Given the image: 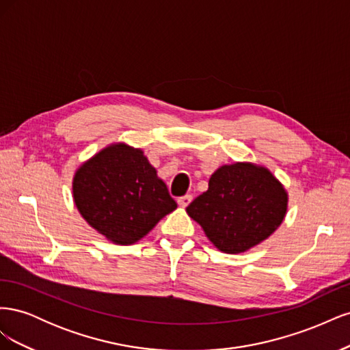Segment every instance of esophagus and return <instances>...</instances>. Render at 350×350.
Here are the masks:
<instances>
[{
    "instance_id": "34e87169",
    "label": "esophagus",
    "mask_w": 350,
    "mask_h": 350,
    "mask_svg": "<svg viewBox=\"0 0 350 350\" xmlns=\"http://www.w3.org/2000/svg\"><path fill=\"white\" fill-rule=\"evenodd\" d=\"M191 201H193V196L191 194H187L184 197H179L178 198V204L181 206V207H187L189 203H191Z\"/></svg>"
}]
</instances>
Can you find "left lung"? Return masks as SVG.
Instances as JSON below:
<instances>
[{
    "label": "left lung",
    "mask_w": 350,
    "mask_h": 350,
    "mask_svg": "<svg viewBox=\"0 0 350 350\" xmlns=\"http://www.w3.org/2000/svg\"><path fill=\"white\" fill-rule=\"evenodd\" d=\"M288 203V191L269 167L235 162L211 174L208 189L187 207V213L219 251L241 254L282 225Z\"/></svg>",
    "instance_id": "8db88e82"
}]
</instances>
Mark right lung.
I'll return each mask as SVG.
<instances>
[{"mask_svg": "<svg viewBox=\"0 0 350 350\" xmlns=\"http://www.w3.org/2000/svg\"><path fill=\"white\" fill-rule=\"evenodd\" d=\"M72 200L83 219L118 245L139 242L176 208L144 152L126 143L103 147L76 169Z\"/></svg>", "mask_w": 350, "mask_h": 350, "instance_id": "right-lung-1", "label": "right lung"}]
</instances>
